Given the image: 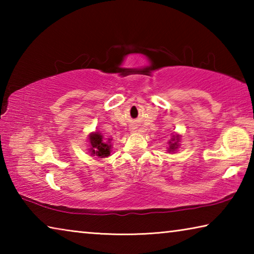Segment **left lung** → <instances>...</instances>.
Masks as SVG:
<instances>
[{"label": "left lung", "instance_id": "obj_1", "mask_svg": "<svg viewBox=\"0 0 254 254\" xmlns=\"http://www.w3.org/2000/svg\"><path fill=\"white\" fill-rule=\"evenodd\" d=\"M180 134H174L173 137L169 140V148H168V152H175L176 150H177L180 145Z\"/></svg>", "mask_w": 254, "mask_h": 254}]
</instances>
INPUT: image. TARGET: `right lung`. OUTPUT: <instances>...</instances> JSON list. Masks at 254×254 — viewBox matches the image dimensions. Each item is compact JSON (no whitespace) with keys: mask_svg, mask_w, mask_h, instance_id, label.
I'll return each instance as SVG.
<instances>
[{"mask_svg":"<svg viewBox=\"0 0 254 254\" xmlns=\"http://www.w3.org/2000/svg\"><path fill=\"white\" fill-rule=\"evenodd\" d=\"M111 141V137L105 139L100 131L91 132L88 134V152L91 153V156H96L97 158L109 157L112 151Z\"/></svg>","mask_w":254,"mask_h":254,"instance_id":"obj_1","label":"right lung"}]
</instances>
